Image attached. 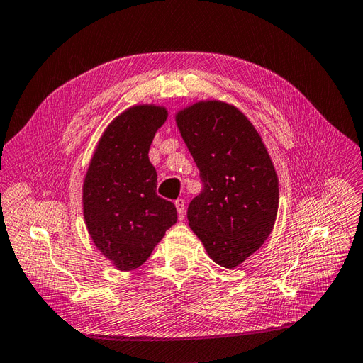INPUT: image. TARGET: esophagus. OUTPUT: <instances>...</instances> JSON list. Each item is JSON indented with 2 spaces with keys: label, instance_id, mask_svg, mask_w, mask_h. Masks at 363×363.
<instances>
[{
  "label": "esophagus",
  "instance_id": "obj_1",
  "mask_svg": "<svg viewBox=\"0 0 363 363\" xmlns=\"http://www.w3.org/2000/svg\"><path fill=\"white\" fill-rule=\"evenodd\" d=\"M176 210H178V218L182 220L185 216V201L184 199H178L174 202Z\"/></svg>",
  "mask_w": 363,
  "mask_h": 363
}]
</instances>
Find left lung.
<instances>
[{"label": "left lung", "instance_id": "left-lung-1", "mask_svg": "<svg viewBox=\"0 0 363 363\" xmlns=\"http://www.w3.org/2000/svg\"><path fill=\"white\" fill-rule=\"evenodd\" d=\"M176 124L203 185L189 206V225L213 261L235 268L274 227L279 181L272 157L255 125L227 102H194L176 113Z\"/></svg>", "mask_w": 363, "mask_h": 363}]
</instances>
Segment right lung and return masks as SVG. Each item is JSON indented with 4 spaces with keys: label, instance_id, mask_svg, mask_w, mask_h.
<instances>
[{
    "label": "right lung",
    "instance_id": "1",
    "mask_svg": "<svg viewBox=\"0 0 363 363\" xmlns=\"http://www.w3.org/2000/svg\"><path fill=\"white\" fill-rule=\"evenodd\" d=\"M167 108L133 106L99 138L82 184V213L93 244L121 272L141 267L178 220L174 203L156 194L148 160Z\"/></svg>",
    "mask_w": 363,
    "mask_h": 363
}]
</instances>
